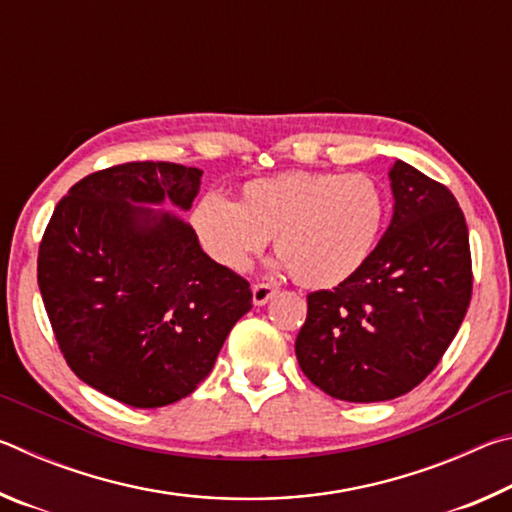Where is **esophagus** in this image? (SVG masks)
<instances>
[{
  "label": "esophagus",
  "mask_w": 512,
  "mask_h": 512,
  "mask_svg": "<svg viewBox=\"0 0 512 512\" xmlns=\"http://www.w3.org/2000/svg\"><path fill=\"white\" fill-rule=\"evenodd\" d=\"M273 293H275V287H271L268 282L253 284V302H255V305H266V302L273 298Z\"/></svg>",
  "instance_id": "1"
}]
</instances>
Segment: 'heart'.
<instances>
[{"instance_id":"obj_1","label":"heart","mask_w":512,"mask_h":512,"mask_svg":"<svg viewBox=\"0 0 512 512\" xmlns=\"http://www.w3.org/2000/svg\"><path fill=\"white\" fill-rule=\"evenodd\" d=\"M388 207L386 187L370 173L284 171L248 180L237 203L205 194L192 225L205 253L228 271H246L273 237L300 287L327 289L366 264Z\"/></svg>"}]
</instances>
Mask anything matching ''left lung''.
Masks as SVG:
<instances>
[{
  "label": "left lung",
  "mask_w": 512,
  "mask_h": 512,
  "mask_svg": "<svg viewBox=\"0 0 512 512\" xmlns=\"http://www.w3.org/2000/svg\"><path fill=\"white\" fill-rule=\"evenodd\" d=\"M393 221L357 273L307 296L300 370L343 402L413 391L443 359L472 298L470 235L445 185L411 164L391 169Z\"/></svg>",
  "instance_id": "8db88e82"
}]
</instances>
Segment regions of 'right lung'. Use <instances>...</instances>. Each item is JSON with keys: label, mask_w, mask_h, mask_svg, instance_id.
Wrapping results in <instances>:
<instances>
[{"label": "right lung", "mask_w": 512, "mask_h": 512, "mask_svg": "<svg viewBox=\"0 0 512 512\" xmlns=\"http://www.w3.org/2000/svg\"><path fill=\"white\" fill-rule=\"evenodd\" d=\"M203 171L126 162L79 180L38 250L58 348L85 384L135 409L194 393L253 307L250 284L203 253L192 225L133 203L189 210Z\"/></svg>", "instance_id": "obj_1"}]
</instances>
